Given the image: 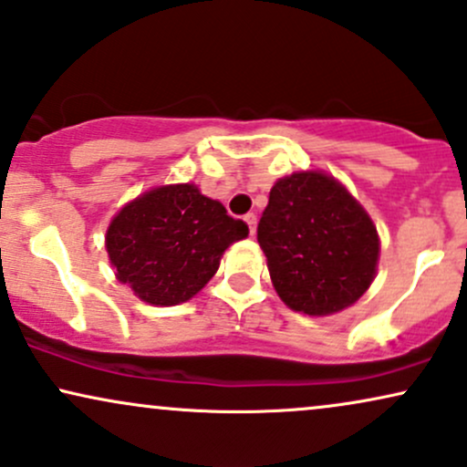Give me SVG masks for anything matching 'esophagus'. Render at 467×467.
Masks as SVG:
<instances>
[{"mask_svg": "<svg viewBox=\"0 0 467 467\" xmlns=\"http://www.w3.org/2000/svg\"><path fill=\"white\" fill-rule=\"evenodd\" d=\"M244 221H246V224H249V232H251V235H255V227H257V216L253 214V212H251V214H246V216H244Z\"/></svg>", "mask_w": 467, "mask_h": 467, "instance_id": "obj_1", "label": "esophagus"}]
</instances>
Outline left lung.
Masks as SVG:
<instances>
[{
  "mask_svg": "<svg viewBox=\"0 0 467 467\" xmlns=\"http://www.w3.org/2000/svg\"><path fill=\"white\" fill-rule=\"evenodd\" d=\"M257 243L287 307L329 316L353 305L377 275L379 234L353 194L322 171L275 183Z\"/></svg>",
  "mask_w": 467,
  "mask_h": 467,
  "instance_id": "1",
  "label": "left lung"
}]
</instances>
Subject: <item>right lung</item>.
Instances as JSON below:
<instances>
[{"label":"right lung","instance_id":"1","mask_svg":"<svg viewBox=\"0 0 467 467\" xmlns=\"http://www.w3.org/2000/svg\"><path fill=\"white\" fill-rule=\"evenodd\" d=\"M249 235L244 221L194 183L140 194L112 218L106 249L117 279L149 305L186 303L214 277L224 249Z\"/></svg>","mask_w":467,"mask_h":467}]
</instances>
